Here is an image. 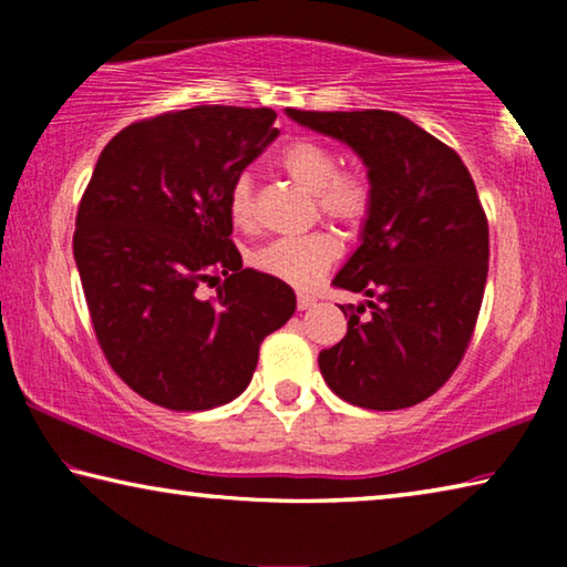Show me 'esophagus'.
I'll use <instances>...</instances> for the list:
<instances>
[{
  "instance_id": "34e87169",
  "label": "esophagus",
  "mask_w": 567,
  "mask_h": 567,
  "mask_svg": "<svg viewBox=\"0 0 567 567\" xmlns=\"http://www.w3.org/2000/svg\"><path fill=\"white\" fill-rule=\"evenodd\" d=\"M315 302H318V300H315L312 295H305V292L297 295V310H310Z\"/></svg>"
}]
</instances>
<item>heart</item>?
I'll use <instances>...</instances> for the list:
<instances>
[{"label": "heart", "instance_id": "1", "mask_svg": "<svg viewBox=\"0 0 567 567\" xmlns=\"http://www.w3.org/2000/svg\"><path fill=\"white\" fill-rule=\"evenodd\" d=\"M280 167L297 185L312 192L315 209L348 233H360L375 209V185L368 172L342 169L340 155L312 137H297L282 147ZM227 213L237 227L255 219V192L249 175H237L227 192ZM340 257L338 237L328 229H315L300 237H277L252 249L249 262L277 280L295 287H310Z\"/></svg>", "mask_w": 567, "mask_h": 567}]
</instances>
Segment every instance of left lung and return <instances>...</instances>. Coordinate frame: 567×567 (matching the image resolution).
Instances as JSON below:
<instances>
[{
	"label": "left lung",
	"instance_id": "1",
	"mask_svg": "<svg viewBox=\"0 0 567 567\" xmlns=\"http://www.w3.org/2000/svg\"><path fill=\"white\" fill-rule=\"evenodd\" d=\"M295 122L348 142L375 185L362 243L334 277L364 292L342 307L348 334L320 352L334 395L368 410H402L445 385L473 340L491 235L475 182L453 147L395 112H305Z\"/></svg>",
	"mask_w": 567,
	"mask_h": 567
}]
</instances>
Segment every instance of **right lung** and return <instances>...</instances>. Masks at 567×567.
Masks as SVG:
<instances>
[{
  "instance_id": "1",
  "label": "right lung",
  "mask_w": 567,
  "mask_h": 567,
  "mask_svg": "<svg viewBox=\"0 0 567 567\" xmlns=\"http://www.w3.org/2000/svg\"><path fill=\"white\" fill-rule=\"evenodd\" d=\"M275 117L203 104L132 122L80 199L74 260L94 334L112 370L159 408L235 400L262 340L295 312L292 287L245 270L229 239V185L280 134ZM203 284L218 295L199 298Z\"/></svg>"
}]
</instances>
